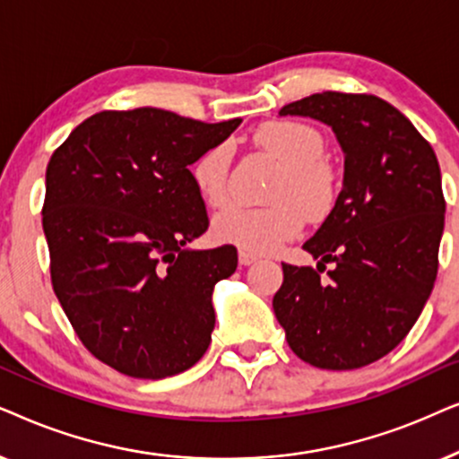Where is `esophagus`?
I'll use <instances>...</instances> for the list:
<instances>
[{
  "instance_id": "34e87169",
  "label": "esophagus",
  "mask_w": 459,
  "mask_h": 459,
  "mask_svg": "<svg viewBox=\"0 0 459 459\" xmlns=\"http://www.w3.org/2000/svg\"><path fill=\"white\" fill-rule=\"evenodd\" d=\"M255 260H258V258H255L254 254H249V252H243V249H241V252H239V264H241V266H249V264H254Z\"/></svg>"
}]
</instances>
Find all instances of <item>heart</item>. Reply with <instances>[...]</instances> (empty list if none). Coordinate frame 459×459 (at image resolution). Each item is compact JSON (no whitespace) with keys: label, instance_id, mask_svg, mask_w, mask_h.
I'll use <instances>...</instances> for the list:
<instances>
[{"label":"heart","instance_id":"b5f03b06","mask_svg":"<svg viewBox=\"0 0 459 459\" xmlns=\"http://www.w3.org/2000/svg\"><path fill=\"white\" fill-rule=\"evenodd\" d=\"M255 144L283 166L268 195V207H233L213 220V237L249 254H271L302 233L304 220H321L338 199V169L325 157V136L304 121H268L254 134ZM230 146L201 152L191 174L201 199L224 207L229 191Z\"/></svg>","mask_w":459,"mask_h":459}]
</instances>
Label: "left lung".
<instances>
[{"instance_id":"8db88e82","label":"left lung","mask_w":459,"mask_h":459,"mask_svg":"<svg viewBox=\"0 0 459 459\" xmlns=\"http://www.w3.org/2000/svg\"><path fill=\"white\" fill-rule=\"evenodd\" d=\"M279 115L332 126L344 151V188L304 243L319 266L283 262L274 316L302 361L359 369L401 344L435 287L445 226L441 168L411 121L374 94L321 91Z\"/></svg>"}]
</instances>
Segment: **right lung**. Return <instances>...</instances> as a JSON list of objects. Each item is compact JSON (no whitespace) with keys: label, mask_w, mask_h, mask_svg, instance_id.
I'll list each match as a JSON object with an SVG mask.
<instances>
[{"label":"right lung","mask_w":459,"mask_h":459,"mask_svg":"<svg viewBox=\"0 0 459 459\" xmlns=\"http://www.w3.org/2000/svg\"><path fill=\"white\" fill-rule=\"evenodd\" d=\"M239 124L100 111L50 157L41 224L54 293L82 344L119 374L161 380L210 346L212 291L237 271V249H186L210 226L188 166Z\"/></svg>","instance_id":"right-lung-1"}]
</instances>
